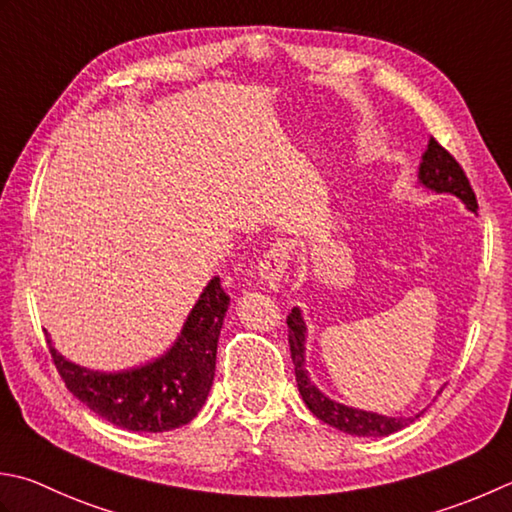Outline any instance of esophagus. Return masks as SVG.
I'll return each mask as SVG.
<instances>
[{"instance_id":"obj_1","label":"esophagus","mask_w":512,"mask_h":512,"mask_svg":"<svg viewBox=\"0 0 512 512\" xmlns=\"http://www.w3.org/2000/svg\"><path fill=\"white\" fill-rule=\"evenodd\" d=\"M288 244L275 242L270 246L264 257L259 259V279L270 290H279L284 284V273L288 268Z\"/></svg>"}]
</instances>
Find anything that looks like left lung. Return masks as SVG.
Segmentation results:
<instances>
[{
	"mask_svg": "<svg viewBox=\"0 0 512 512\" xmlns=\"http://www.w3.org/2000/svg\"><path fill=\"white\" fill-rule=\"evenodd\" d=\"M419 184L424 188L433 190V193H448L462 199L470 213H477V199L473 188H470L468 177L464 175L462 166L455 162V157L448 153L446 148L439 146L435 139H430L426 153L422 155V164H419L417 173ZM288 324V344H290V357L295 364V377L297 388L302 395L304 404L308 406L310 413L317 419H322L324 424L333 426L342 433L355 435V437H386L393 435L397 430L413 424L415 419L424 413H417L415 417H388L373 413V410L353 408L346 404H339L335 399H330L326 393H322L310 379L306 370V322L302 315V308L295 306L290 310L286 319ZM444 386L437 390V395L442 393Z\"/></svg>",
	"mask_w": 512,
	"mask_h": 512,
	"instance_id": "1",
	"label": "left lung"
}]
</instances>
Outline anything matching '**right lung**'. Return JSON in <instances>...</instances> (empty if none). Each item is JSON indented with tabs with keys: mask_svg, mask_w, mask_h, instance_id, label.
Here are the masks:
<instances>
[{
	"mask_svg": "<svg viewBox=\"0 0 512 512\" xmlns=\"http://www.w3.org/2000/svg\"><path fill=\"white\" fill-rule=\"evenodd\" d=\"M228 304L219 277H213L166 353L113 373L70 362L48 333L46 342L66 388L93 413L133 433H164L188 424L206 402Z\"/></svg>",
	"mask_w": 512,
	"mask_h": 512,
	"instance_id": "add662e5",
	"label": "right lung"
}]
</instances>
